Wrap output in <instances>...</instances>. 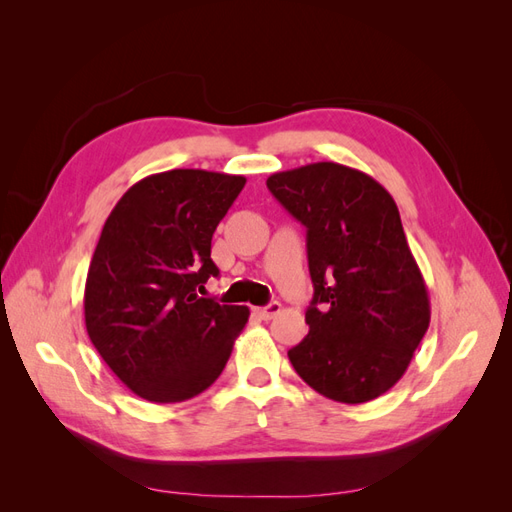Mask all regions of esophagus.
<instances>
[{
  "instance_id": "1",
  "label": "esophagus",
  "mask_w": 512,
  "mask_h": 512,
  "mask_svg": "<svg viewBox=\"0 0 512 512\" xmlns=\"http://www.w3.org/2000/svg\"><path fill=\"white\" fill-rule=\"evenodd\" d=\"M280 312H282V305L277 303V301H271V303L265 305V307H256V309H254V314H256L258 318H262V320H271V318H275Z\"/></svg>"
}]
</instances>
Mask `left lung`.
<instances>
[{"label":"left lung","instance_id":"1","mask_svg":"<svg viewBox=\"0 0 512 512\" xmlns=\"http://www.w3.org/2000/svg\"><path fill=\"white\" fill-rule=\"evenodd\" d=\"M269 192L307 228L309 333L288 350L320 395L365 404L406 374L429 327V294L393 196L335 162L275 173Z\"/></svg>","mask_w":512,"mask_h":512}]
</instances>
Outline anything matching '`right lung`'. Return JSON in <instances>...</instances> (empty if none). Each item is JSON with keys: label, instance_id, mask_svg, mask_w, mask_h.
Instances as JSON below:
<instances>
[{"label": "right lung", "instance_id": "add662e5", "mask_svg": "<svg viewBox=\"0 0 512 512\" xmlns=\"http://www.w3.org/2000/svg\"><path fill=\"white\" fill-rule=\"evenodd\" d=\"M245 177L175 168L145 177L108 215L87 271L85 327L132 393L177 404L218 380L250 309L200 297L220 269L211 237Z\"/></svg>", "mask_w": 512, "mask_h": 512}]
</instances>
